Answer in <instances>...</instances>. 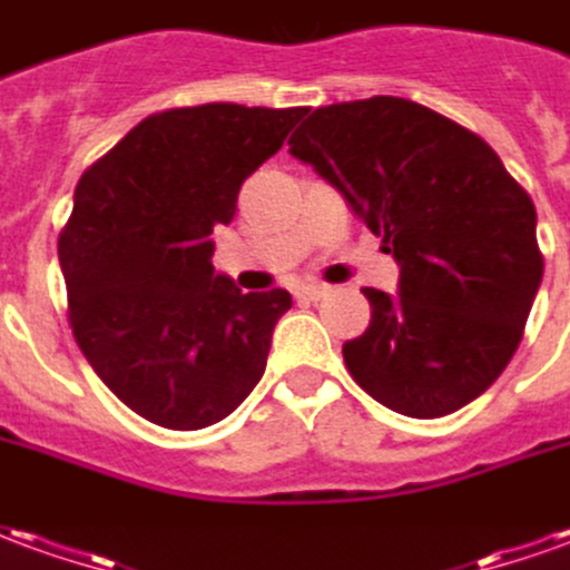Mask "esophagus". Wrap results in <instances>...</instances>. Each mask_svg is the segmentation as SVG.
<instances>
[{"mask_svg":"<svg viewBox=\"0 0 570 570\" xmlns=\"http://www.w3.org/2000/svg\"><path fill=\"white\" fill-rule=\"evenodd\" d=\"M330 293V286H321V284H308V286H298L296 296L298 298H308V302H317V298H324Z\"/></svg>","mask_w":570,"mask_h":570,"instance_id":"34e87169","label":"esophagus"}]
</instances>
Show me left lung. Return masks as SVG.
Returning a JSON list of instances; mask_svg holds the SVG:
<instances>
[{
  "label": "left lung",
  "instance_id": "left-lung-1",
  "mask_svg": "<svg viewBox=\"0 0 570 570\" xmlns=\"http://www.w3.org/2000/svg\"><path fill=\"white\" fill-rule=\"evenodd\" d=\"M289 154L340 190L401 265L367 286L370 326L345 342L352 380L395 413L435 420L491 389L543 281L537 209L493 147L392 95L302 110Z\"/></svg>",
  "mask_w": 570,
  "mask_h": 570
}]
</instances>
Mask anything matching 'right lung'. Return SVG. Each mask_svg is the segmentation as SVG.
<instances>
[{"instance_id": "add662e5", "label": "right lung", "mask_w": 570, "mask_h": 570, "mask_svg": "<svg viewBox=\"0 0 570 570\" xmlns=\"http://www.w3.org/2000/svg\"><path fill=\"white\" fill-rule=\"evenodd\" d=\"M302 107L200 105L141 119L82 173L58 240L67 317L107 389L163 429L244 404L268 364L286 289L240 293L213 268V230L284 145Z\"/></svg>"}]
</instances>
